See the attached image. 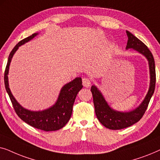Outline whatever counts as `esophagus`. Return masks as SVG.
Instances as JSON below:
<instances>
[{
  "label": "esophagus",
  "mask_w": 160,
  "mask_h": 160,
  "mask_svg": "<svg viewBox=\"0 0 160 160\" xmlns=\"http://www.w3.org/2000/svg\"><path fill=\"white\" fill-rule=\"evenodd\" d=\"M82 83H83V85H84L85 87H90V85H91V81L89 80V78H83Z\"/></svg>",
  "instance_id": "obj_1"
}]
</instances>
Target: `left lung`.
Returning <instances> with one entry per match:
<instances>
[{
	"label": "left lung",
	"mask_w": 160,
	"mask_h": 160,
	"mask_svg": "<svg viewBox=\"0 0 160 160\" xmlns=\"http://www.w3.org/2000/svg\"><path fill=\"white\" fill-rule=\"evenodd\" d=\"M128 37L126 49H132L143 54L148 62L150 73V84L148 92L145 98L138 107L130 111L122 112L113 109L108 104L98 88L95 85L91 87V92L93 96V102L95 106V114L99 122L106 128L110 130H121L128 128L139 121L143 117L147 108L148 105L154 94L156 84V72H155L154 59L152 52L148 47L136 38L134 35L127 30Z\"/></svg>",
	"instance_id": "left-lung-1"
}]
</instances>
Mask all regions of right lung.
I'll return each instance as SVG.
<instances>
[{
  "mask_svg": "<svg viewBox=\"0 0 160 160\" xmlns=\"http://www.w3.org/2000/svg\"><path fill=\"white\" fill-rule=\"evenodd\" d=\"M38 33H33L17 43L8 56L5 73L4 83L11 101L12 102L15 112L18 117L29 125L44 131H55L62 128L71 119L73 106L76 97L80 89L83 87L82 78L77 77L67 83L62 87L55 103L50 108L43 111H33L23 108L13 96L8 85V74L12 59L20 46L32 40Z\"/></svg>",
  "mask_w": 160,
  "mask_h": 160,
  "instance_id": "1",
  "label": "right lung"
}]
</instances>
